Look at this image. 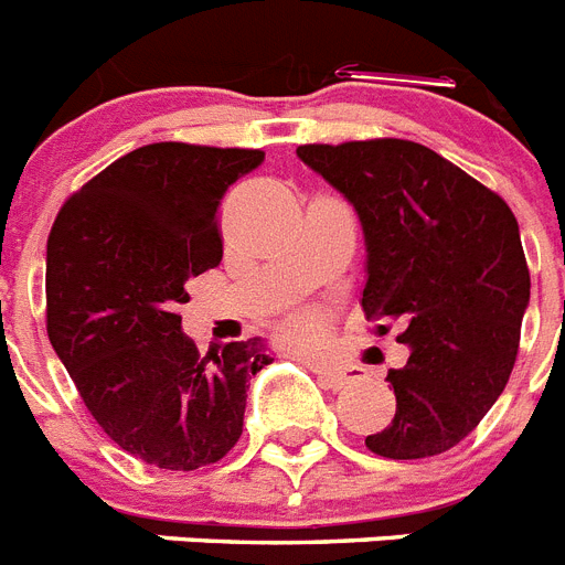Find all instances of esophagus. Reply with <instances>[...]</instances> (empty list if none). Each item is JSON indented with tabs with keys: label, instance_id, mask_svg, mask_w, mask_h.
Listing matches in <instances>:
<instances>
[{
	"label": "esophagus",
	"instance_id": "esophagus-1",
	"mask_svg": "<svg viewBox=\"0 0 565 565\" xmlns=\"http://www.w3.org/2000/svg\"><path fill=\"white\" fill-rule=\"evenodd\" d=\"M317 374H320L322 380H326V385L329 388H334V392H340V388H349V385H354L356 380H360V371L354 369V365H320L317 369Z\"/></svg>",
	"mask_w": 565,
	"mask_h": 565
}]
</instances>
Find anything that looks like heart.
<instances>
[{
    "mask_svg": "<svg viewBox=\"0 0 565 565\" xmlns=\"http://www.w3.org/2000/svg\"><path fill=\"white\" fill-rule=\"evenodd\" d=\"M286 331H288V337H291V342H300V345H306V342H311L317 334H320V320L311 315H300L288 322Z\"/></svg>",
    "mask_w": 565,
    "mask_h": 565,
    "instance_id": "b5f03b06",
    "label": "heart"
}]
</instances>
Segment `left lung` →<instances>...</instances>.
I'll return each mask as SVG.
<instances>
[{
	"instance_id": "obj_1",
	"label": "left lung",
	"mask_w": 565,
	"mask_h": 565,
	"mask_svg": "<svg viewBox=\"0 0 565 565\" xmlns=\"http://www.w3.org/2000/svg\"><path fill=\"white\" fill-rule=\"evenodd\" d=\"M297 157L360 216L365 317L406 326L408 363L385 377L397 414L365 446L392 460L443 455L475 431L514 369L532 288L518 220L408 139L300 145Z\"/></svg>"
}]
</instances>
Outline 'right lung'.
<instances>
[{
    "mask_svg": "<svg viewBox=\"0 0 565 565\" xmlns=\"http://www.w3.org/2000/svg\"><path fill=\"white\" fill-rule=\"evenodd\" d=\"M263 151L153 142L62 205L47 236V337L110 440L157 469L223 460L243 434L259 337L202 356L177 308L223 259L216 211Z\"/></svg>",
    "mask_w": 565,
    "mask_h": 565,
    "instance_id": "add662e5",
    "label": "right lung"
}]
</instances>
